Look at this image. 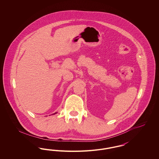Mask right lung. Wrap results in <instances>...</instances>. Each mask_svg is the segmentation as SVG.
<instances>
[{
  "label": "right lung",
  "instance_id": "obj_1",
  "mask_svg": "<svg viewBox=\"0 0 159 159\" xmlns=\"http://www.w3.org/2000/svg\"><path fill=\"white\" fill-rule=\"evenodd\" d=\"M57 113H57H55L52 114H55Z\"/></svg>",
  "mask_w": 159,
  "mask_h": 159
}]
</instances>
